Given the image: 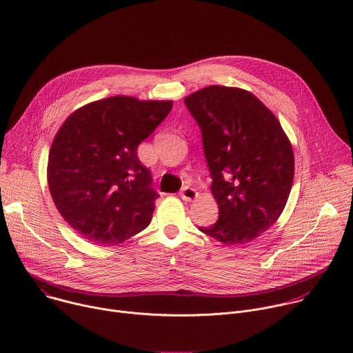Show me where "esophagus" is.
I'll use <instances>...</instances> for the list:
<instances>
[{
	"label": "esophagus",
	"mask_w": 353,
	"mask_h": 353,
	"mask_svg": "<svg viewBox=\"0 0 353 353\" xmlns=\"http://www.w3.org/2000/svg\"><path fill=\"white\" fill-rule=\"evenodd\" d=\"M180 196L187 201V203H191V201H194L196 196H198V192L191 188V187H184L181 191H180Z\"/></svg>",
	"instance_id": "1"
}]
</instances>
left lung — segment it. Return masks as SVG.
<instances>
[{"mask_svg":"<svg viewBox=\"0 0 353 353\" xmlns=\"http://www.w3.org/2000/svg\"><path fill=\"white\" fill-rule=\"evenodd\" d=\"M184 103L203 132L219 218L199 230L226 245L250 243L281 216L294 176L292 143L253 93L211 85Z\"/></svg>","mask_w":353,"mask_h":353,"instance_id":"8db88e82","label":"left lung"}]
</instances>
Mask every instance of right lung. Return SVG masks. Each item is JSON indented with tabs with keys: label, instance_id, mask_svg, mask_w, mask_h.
Segmentation results:
<instances>
[{
	"label": "right lung",
	"instance_id": "right-lung-1",
	"mask_svg": "<svg viewBox=\"0 0 353 353\" xmlns=\"http://www.w3.org/2000/svg\"><path fill=\"white\" fill-rule=\"evenodd\" d=\"M172 108V100L110 96L79 108L57 131L47 163L50 194L88 241L120 244L150 223L159 195L137 149Z\"/></svg>",
	"mask_w": 353,
	"mask_h": 353
}]
</instances>
